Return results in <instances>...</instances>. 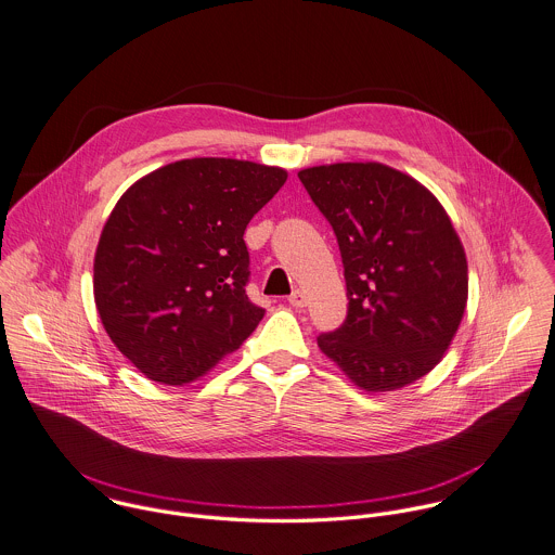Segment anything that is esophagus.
Segmentation results:
<instances>
[{
  "label": "esophagus",
  "instance_id": "34e87169",
  "mask_svg": "<svg viewBox=\"0 0 555 555\" xmlns=\"http://www.w3.org/2000/svg\"><path fill=\"white\" fill-rule=\"evenodd\" d=\"M287 300H289V305H292V307H296V309L307 307V296H305V292H300V289L292 292V296H289Z\"/></svg>",
  "mask_w": 555,
  "mask_h": 555
}]
</instances>
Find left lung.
Returning a JSON list of instances; mask_svg holds the SVG:
<instances>
[{
	"mask_svg": "<svg viewBox=\"0 0 555 555\" xmlns=\"http://www.w3.org/2000/svg\"><path fill=\"white\" fill-rule=\"evenodd\" d=\"M331 222L347 287L345 322L320 349L371 392L427 375L467 302V261L440 202L379 163H336L298 173Z\"/></svg>",
	"mask_w": 555,
	"mask_h": 555,
	"instance_id": "obj_1",
	"label": "left lung"
}]
</instances>
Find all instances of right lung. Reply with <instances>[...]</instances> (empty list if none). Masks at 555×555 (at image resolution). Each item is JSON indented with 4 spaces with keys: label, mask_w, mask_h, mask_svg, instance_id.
Here are the masks:
<instances>
[{
    "label": "right lung",
    "mask_w": 555,
    "mask_h": 555,
    "mask_svg": "<svg viewBox=\"0 0 555 555\" xmlns=\"http://www.w3.org/2000/svg\"><path fill=\"white\" fill-rule=\"evenodd\" d=\"M287 173L233 158L152 171L115 204L94 259V298L115 347L150 379L182 386L257 328L244 229Z\"/></svg>",
    "instance_id": "right-lung-1"
}]
</instances>
